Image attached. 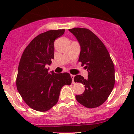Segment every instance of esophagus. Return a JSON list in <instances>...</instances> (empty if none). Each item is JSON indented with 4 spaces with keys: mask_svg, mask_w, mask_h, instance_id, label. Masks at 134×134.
<instances>
[{
    "mask_svg": "<svg viewBox=\"0 0 134 134\" xmlns=\"http://www.w3.org/2000/svg\"><path fill=\"white\" fill-rule=\"evenodd\" d=\"M70 76H71L72 79V84H74V77H75V76H74V75L70 74Z\"/></svg>",
    "mask_w": 134,
    "mask_h": 134,
    "instance_id": "esophagus-1",
    "label": "esophagus"
}]
</instances>
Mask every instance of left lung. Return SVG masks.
<instances>
[{"instance_id":"left-lung-1","label":"left lung","mask_w":134,"mask_h":134,"mask_svg":"<svg viewBox=\"0 0 134 134\" xmlns=\"http://www.w3.org/2000/svg\"><path fill=\"white\" fill-rule=\"evenodd\" d=\"M69 31L76 36L81 46L79 62L88 72L87 79L77 75L75 82L85 87L82 94L76 95V100L84 107L94 108L105 102L115 85V67L103 43L91 31L74 27Z\"/></svg>"}]
</instances>
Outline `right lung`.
I'll return each instance as SVG.
<instances>
[{
  "label": "right lung",
  "instance_id": "right-lung-1",
  "mask_svg": "<svg viewBox=\"0 0 134 134\" xmlns=\"http://www.w3.org/2000/svg\"><path fill=\"white\" fill-rule=\"evenodd\" d=\"M65 30H50L40 34L23 52L19 64L16 86L23 99L30 108L47 111L58 102L64 85H70L72 78L67 72H48L45 65L54 58V41Z\"/></svg>",
  "mask_w": 134,
  "mask_h": 134
}]
</instances>
